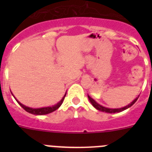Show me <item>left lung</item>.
I'll use <instances>...</instances> for the list:
<instances>
[{"mask_svg": "<svg viewBox=\"0 0 152 152\" xmlns=\"http://www.w3.org/2000/svg\"><path fill=\"white\" fill-rule=\"evenodd\" d=\"M88 99H89L90 102L91 103V104H92V105L94 106V107L96 110H100V111H102V112L109 113H116L122 112V111L125 110H126V109H128V108H129V107H131L133 105L134 103L137 101V100H138V98H139V96H138V97L135 98V100H134L132 102H131V103H130L129 105L126 106V107H122V108H119V109H110V108H107V107H103V106L100 105V104H99L98 103H96V102L95 101L94 99H92V98H91L89 95H88Z\"/></svg>", "mask_w": 152, "mask_h": 152, "instance_id": "1", "label": "left lung"}]
</instances>
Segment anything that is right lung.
Segmentation results:
<instances>
[{
  "label": "right lung",
  "instance_id": "right-lung-1",
  "mask_svg": "<svg viewBox=\"0 0 152 152\" xmlns=\"http://www.w3.org/2000/svg\"><path fill=\"white\" fill-rule=\"evenodd\" d=\"M65 95H66V94H64V96H63L62 99H61V100H60V101L58 102L57 104H56V105L52 106V107H42V108H36V109L30 108V107H26V106H24L23 104H22L21 103H20V102H19L15 97L14 98L16 99V100L17 101V103H18L19 104H20V105L21 107H22L23 108L24 110L26 111V112L29 113H31V114H34V115H45V114L50 113L53 112V111L56 110L57 109L59 108L60 106L61 105V103H62L63 101H64V97H65Z\"/></svg>",
  "mask_w": 152,
  "mask_h": 152
}]
</instances>
